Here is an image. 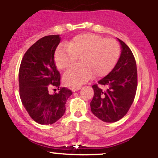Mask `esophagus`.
Listing matches in <instances>:
<instances>
[{
	"instance_id": "esophagus-1",
	"label": "esophagus",
	"mask_w": 158,
	"mask_h": 158,
	"mask_svg": "<svg viewBox=\"0 0 158 158\" xmlns=\"http://www.w3.org/2000/svg\"><path fill=\"white\" fill-rule=\"evenodd\" d=\"M82 86H73V87L71 88V90L73 91H79V89H81Z\"/></svg>"
}]
</instances>
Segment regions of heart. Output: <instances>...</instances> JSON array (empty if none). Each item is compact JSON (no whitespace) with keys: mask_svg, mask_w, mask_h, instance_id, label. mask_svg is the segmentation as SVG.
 <instances>
[{"mask_svg":"<svg viewBox=\"0 0 158 158\" xmlns=\"http://www.w3.org/2000/svg\"><path fill=\"white\" fill-rule=\"evenodd\" d=\"M120 55V46L113 39H106L91 33L79 34L68 44H60L55 52L56 67L64 70L79 59L80 64L69 70L64 81L69 85L79 86L89 80L94 73L103 76L112 70Z\"/></svg>","mask_w":158,"mask_h":158,"instance_id":"b5f03b06","label":"heart"}]
</instances>
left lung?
<instances>
[{"label":"left lung","instance_id":"obj_1","mask_svg":"<svg viewBox=\"0 0 158 158\" xmlns=\"http://www.w3.org/2000/svg\"><path fill=\"white\" fill-rule=\"evenodd\" d=\"M118 41L121 53L115 67L98 84L92 85L91 110L104 122H115L127 113L137 88L136 60L131 48L122 40L118 39Z\"/></svg>","mask_w":158,"mask_h":158}]
</instances>
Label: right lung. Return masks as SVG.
<instances>
[{
	"mask_svg": "<svg viewBox=\"0 0 158 158\" xmlns=\"http://www.w3.org/2000/svg\"><path fill=\"white\" fill-rule=\"evenodd\" d=\"M59 34L48 35L33 44L24 55L19 71V95L31 118L38 124H52L64 114L72 91L60 87V75L54 55L60 43ZM58 87L59 92L48 91Z\"/></svg>",
	"mask_w": 158,
	"mask_h": 158,
	"instance_id": "1",
	"label": "right lung"
}]
</instances>
